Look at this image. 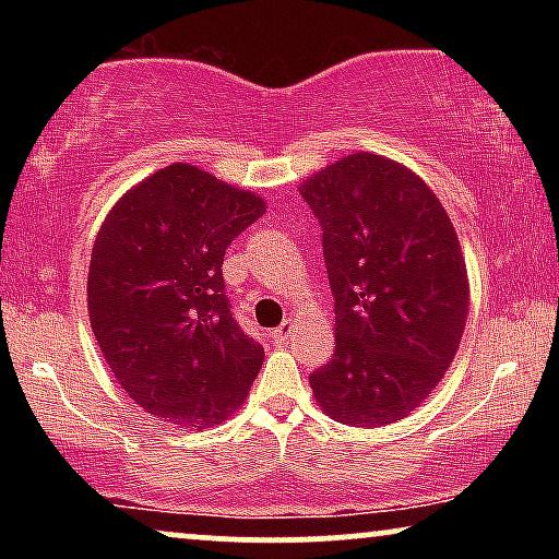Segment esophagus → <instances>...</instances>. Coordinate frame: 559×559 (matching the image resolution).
<instances>
[{
    "instance_id": "34e87169",
    "label": "esophagus",
    "mask_w": 559,
    "mask_h": 559,
    "mask_svg": "<svg viewBox=\"0 0 559 559\" xmlns=\"http://www.w3.org/2000/svg\"><path fill=\"white\" fill-rule=\"evenodd\" d=\"M293 333H295V325L289 323V320H285V323H282V325L277 328V331L272 333V338L277 341V343H287L289 335H293Z\"/></svg>"
}]
</instances>
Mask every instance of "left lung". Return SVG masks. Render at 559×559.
I'll list each match as a JSON object with an SVG mask.
<instances>
[{
  "instance_id": "left-lung-1",
  "label": "left lung",
  "mask_w": 559,
  "mask_h": 559,
  "mask_svg": "<svg viewBox=\"0 0 559 559\" xmlns=\"http://www.w3.org/2000/svg\"><path fill=\"white\" fill-rule=\"evenodd\" d=\"M323 228L335 354L310 373L335 423L381 427L445 377L468 318V274L445 209L409 167L356 152L300 186Z\"/></svg>"
}]
</instances>
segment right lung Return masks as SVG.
I'll list each match as a JSON object with an SVG mask.
<instances>
[{
	"instance_id": "obj_1",
	"label": "right lung",
	"mask_w": 559,
	"mask_h": 559,
	"mask_svg": "<svg viewBox=\"0 0 559 559\" xmlns=\"http://www.w3.org/2000/svg\"><path fill=\"white\" fill-rule=\"evenodd\" d=\"M266 211L195 165L127 190L98 228L88 318L121 389L165 423L205 430L247 400L264 348L234 320L226 249Z\"/></svg>"
}]
</instances>
